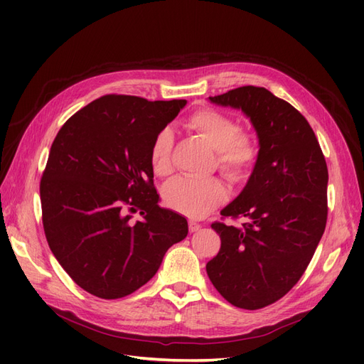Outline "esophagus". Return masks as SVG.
<instances>
[{"instance_id": "esophagus-1", "label": "esophagus", "mask_w": 364, "mask_h": 364, "mask_svg": "<svg viewBox=\"0 0 364 364\" xmlns=\"http://www.w3.org/2000/svg\"><path fill=\"white\" fill-rule=\"evenodd\" d=\"M188 228H190V232H197V230H199L202 226L199 223H196V222H190Z\"/></svg>"}]
</instances>
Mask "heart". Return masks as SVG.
Wrapping results in <instances>:
<instances>
[{
    "label": "heart",
    "mask_w": 364,
    "mask_h": 364,
    "mask_svg": "<svg viewBox=\"0 0 364 364\" xmlns=\"http://www.w3.org/2000/svg\"><path fill=\"white\" fill-rule=\"evenodd\" d=\"M185 126L215 150L217 167L228 179L243 181L252 173L258 159V147L250 135L241 134L232 117L213 107H203L186 119ZM171 149L173 134L170 129H164L153 139L150 147V164L155 174L167 176L171 171ZM225 197V186L217 179L176 178L162 190L165 205L176 213L193 218L213 211Z\"/></svg>",
    "instance_id": "heart-1"
}]
</instances>
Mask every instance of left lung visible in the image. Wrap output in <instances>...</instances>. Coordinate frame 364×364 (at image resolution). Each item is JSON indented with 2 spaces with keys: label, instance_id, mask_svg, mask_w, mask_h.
Returning a JSON list of instances; mask_svg holds the SVG:
<instances>
[{
  "label": "left lung",
  "instance_id": "1",
  "mask_svg": "<svg viewBox=\"0 0 364 364\" xmlns=\"http://www.w3.org/2000/svg\"><path fill=\"white\" fill-rule=\"evenodd\" d=\"M209 102L240 109L259 150L243 191L220 213L247 222L211 225L222 247L206 273L229 304L258 310L293 289L323 235L326 162L305 117L266 87L241 86Z\"/></svg>",
  "mask_w": 364,
  "mask_h": 364
}]
</instances>
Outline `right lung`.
I'll use <instances>...</instances> for the list:
<instances>
[{
    "instance_id": "1",
    "label": "right lung",
    "mask_w": 364,
    "mask_h": 364,
    "mask_svg": "<svg viewBox=\"0 0 364 364\" xmlns=\"http://www.w3.org/2000/svg\"><path fill=\"white\" fill-rule=\"evenodd\" d=\"M185 105L109 94L54 138L41 181L43 230L53 255L87 293H134L188 234L183 215L159 206L150 164L153 139ZM124 205L143 218L132 224Z\"/></svg>"
}]
</instances>
